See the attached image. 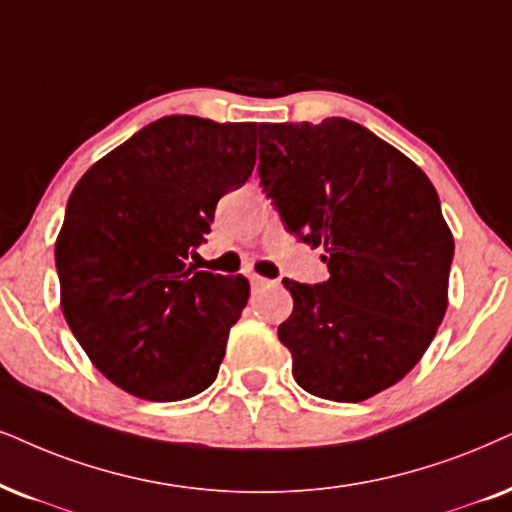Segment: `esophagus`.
I'll list each match as a JSON object with an SVG mask.
<instances>
[{
  "label": "esophagus",
  "instance_id": "1",
  "mask_svg": "<svg viewBox=\"0 0 512 512\" xmlns=\"http://www.w3.org/2000/svg\"><path fill=\"white\" fill-rule=\"evenodd\" d=\"M269 283H271L269 278H264V276H257V274H252V276H250V286L255 288V290H257V288H264V286H269Z\"/></svg>",
  "mask_w": 512,
  "mask_h": 512
}]
</instances>
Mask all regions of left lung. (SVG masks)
I'll list each match as a JSON object with an SVG mask.
<instances>
[{
  "label": "left lung",
  "mask_w": 512,
  "mask_h": 512,
  "mask_svg": "<svg viewBox=\"0 0 512 512\" xmlns=\"http://www.w3.org/2000/svg\"><path fill=\"white\" fill-rule=\"evenodd\" d=\"M260 184L288 231L326 250L331 278L297 283L278 340L295 383L357 404L399 383L435 338L454 236L432 181L345 118L260 125Z\"/></svg>",
  "instance_id": "left-lung-1"
}]
</instances>
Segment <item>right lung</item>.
<instances>
[{"instance_id":"1","label":"right lung","mask_w":512,"mask_h":512,"mask_svg":"<svg viewBox=\"0 0 512 512\" xmlns=\"http://www.w3.org/2000/svg\"><path fill=\"white\" fill-rule=\"evenodd\" d=\"M257 122L167 115L89 167L56 238L61 307L92 364L134 397L179 401L215 383L243 276L196 271L224 193L255 167Z\"/></svg>"}]
</instances>
